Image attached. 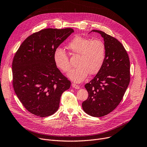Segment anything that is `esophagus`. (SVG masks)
<instances>
[{"mask_svg": "<svg viewBox=\"0 0 147 147\" xmlns=\"http://www.w3.org/2000/svg\"><path fill=\"white\" fill-rule=\"evenodd\" d=\"M71 85H72V86H73L74 88H75V89H80V86L78 85V84H75V83H72Z\"/></svg>", "mask_w": 147, "mask_h": 147, "instance_id": "1", "label": "esophagus"}]
</instances>
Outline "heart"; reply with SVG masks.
<instances>
[{
  "mask_svg": "<svg viewBox=\"0 0 147 147\" xmlns=\"http://www.w3.org/2000/svg\"><path fill=\"white\" fill-rule=\"evenodd\" d=\"M67 48L73 55H79L77 68L68 74L76 82L83 81L88 74L98 73L102 67L106 57V46L101 39L92 40L80 36H75L68 45ZM53 60L56 66L64 73L71 69V65L66 52L61 48L55 49Z\"/></svg>",
  "mask_w": 147,
  "mask_h": 147,
  "instance_id": "1",
  "label": "heart"
}]
</instances>
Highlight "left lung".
<instances>
[{"label": "left lung", "instance_id": "left-lung-1", "mask_svg": "<svg viewBox=\"0 0 147 147\" xmlns=\"http://www.w3.org/2000/svg\"><path fill=\"white\" fill-rule=\"evenodd\" d=\"M99 33L106 46L104 65L95 78L84 87L88 99L83 102L84 111L93 117H100L113 111L120 104L130 82V61L123 45L114 37L102 31Z\"/></svg>", "mask_w": 147, "mask_h": 147}]
</instances>
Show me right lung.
<instances>
[{"mask_svg": "<svg viewBox=\"0 0 147 147\" xmlns=\"http://www.w3.org/2000/svg\"><path fill=\"white\" fill-rule=\"evenodd\" d=\"M71 28H46L29 36L12 61V85L20 102L32 114L48 117L58 109L62 94L71 82L57 67L55 49L70 35Z\"/></svg>", "mask_w": 147, "mask_h": 147, "instance_id": "obj_1", "label": "right lung"}]
</instances>
